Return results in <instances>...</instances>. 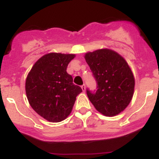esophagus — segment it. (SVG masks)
Masks as SVG:
<instances>
[{
    "instance_id": "esophagus-1",
    "label": "esophagus",
    "mask_w": 159,
    "mask_h": 159,
    "mask_svg": "<svg viewBox=\"0 0 159 159\" xmlns=\"http://www.w3.org/2000/svg\"><path fill=\"white\" fill-rule=\"evenodd\" d=\"M81 87V89H82L83 92H85V84H83Z\"/></svg>"
}]
</instances>
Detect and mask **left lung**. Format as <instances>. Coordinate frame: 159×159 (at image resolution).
<instances>
[{
    "label": "left lung",
    "instance_id": "obj_1",
    "mask_svg": "<svg viewBox=\"0 0 159 159\" xmlns=\"http://www.w3.org/2000/svg\"><path fill=\"white\" fill-rule=\"evenodd\" d=\"M85 58L97 85L96 92L86 89L89 99L103 115H118L127 108L134 93L135 78L128 62L109 49L88 52Z\"/></svg>",
    "mask_w": 159,
    "mask_h": 159
}]
</instances>
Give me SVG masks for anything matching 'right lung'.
<instances>
[{
    "instance_id": "right-lung-1",
    "label": "right lung",
    "mask_w": 159,
    "mask_h": 159,
    "mask_svg": "<svg viewBox=\"0 0 159 159\" xmlns=\"http://www.w3.org/2000/svg\"><path fill=\"white\" fill-rule=\"evenodd\" d=\"M74 55L50 53L34 64L25 83L31 108L50 122L64 120L72 111L76 97L82 92L66 72Z\"/></svg>"
}]
</instances>
